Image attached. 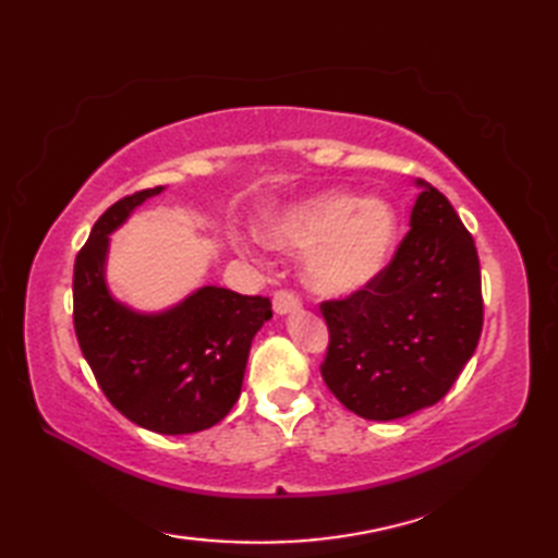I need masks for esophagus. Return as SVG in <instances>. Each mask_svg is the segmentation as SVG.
I'll return each instance as SVG.
<instances>
[{
    "label": "esophagus",
    "mask_w": 558,
    "mask_h": 558,
    "mask_svg": "<svg viewBox=\"0 0 558 558\" xmlns=\"http://www.w3.org/2000/svg\"><path fill=\"white\" fill-rule=\"evenodd\" d=\"M302 306L300 294H294L292 290H278L272 294V310L276 314H290V312H298Z\"/></svg>",
    "instance_id": "34e87169"
}]
</instances>
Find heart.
Instances as JSON below:
<instances>
[{"mask_svg":"<svg viewBox=\"0 0 558 558\" xmlns=\"http://www.w3.org/2000/svg\"><path fill=\"white\" fill-rule=\"evenodd\" d=\"M272 244L310 248L306 280L318 292L345 294L381 270L398 240V218L386 201L326 192L270 225Z\"/></svg>","mask_w":558,"mask_h":558,"instance_id":"1","label":"heart"}]
</instances>
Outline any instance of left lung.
Here are the masks:
<instances>
[{
	"label": "left lung",
	"mask_w": 558,
	"mask_h": 558,
	"mask_svg": "<svg viewBox=\"0 0 558 558\" xmlns=\"http://www.w3.org/2000/svg\"><path fill=\"white\" fill-rule=\"evenodd\" d=\"M393 258L342 300L322 302V376L342 405L388 422L429 408L475 352L482 322L477 246L450 201L424 184Z\"/></svg>",
	"instance_id": "1"
}]
</instances>
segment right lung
Here are the masks:
<instances>
[{
	"label": "right lung",
	"mask_w": 558,
	"mask_h": 558,
	"mask_svg": "<svg viewBox=\"0 0 558 558\" xmlns=\"http://www.w3.org/2000/svg\"><path fill=\"white\" fill-rule=\"evenodd\" d=\"M141 189L93 225L74 264V328L83 357L112 405L156 434H194L218 424L240 398L248 348L270 318V300L201 288L174 310L141 316L117 304L102 280L108 234L138 204Z\"/></svg>",
	"instance_id": "1"
}]
</instances>
